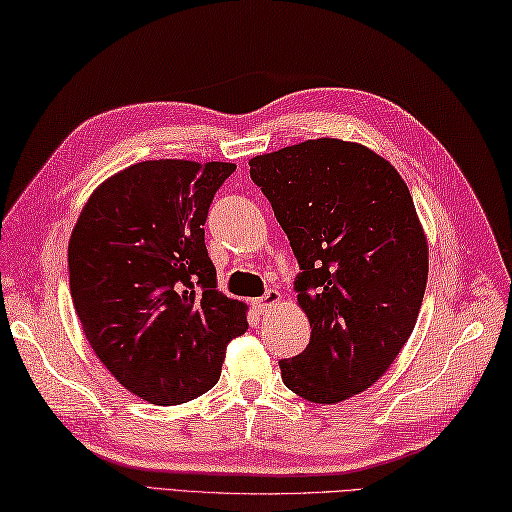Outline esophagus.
<instances>
[{
    "label": "esophagus",
    "mask_w": 512,
    "mask_h": 512,
    "mask_svg": "<svg viewBox=\"0 0 512 512\" xmlns=\"http://www.w3.org/2000/svg\"><path fill=\"white\" fill-rule=\"evenodd\" d=\"M278 301H281V292H276V289H267L263 296L254 298V307L258 312H267L269 307H274Z\"/></svg>",
    "instance_id": "34e87169"
}]
</instances>
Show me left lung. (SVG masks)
Returning a JSON list of instances; mask_svg holds the SVG:
<instances>
[{
	"mask_svg": "<svg viewBox=\"0 0 512 512\" xmlns=\"http://www.w3.org/2000/svg\"><path fill=\"white\" fill-rule=\"evenodd\" d=\"M249 176L301 267L310 343L278 361L283 383L339 403L379 381L408 343L428 281V243L408 185L356 142L307 140L249 160Z\"/></svg>",
	"mask_w": 512,
	"mask_h": 512,
	"instance_id": "1",
	"label": "left lung"
}]
</instances>
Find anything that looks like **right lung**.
Instances as JSON below:
<instances>
[{"label":"right lung","instance_id":"1","mask_svg":"<svg viewBox=\"0 0 512 512\" xmlns=\"http://www.w3.org/2000/svg\"><path fill=\"white\" fill-rule=\"evenodd\" d=\"M231 162L147 160L93 191L69 240L86 341L115 379L156 406L214 388L247 307L216 289L205 220Z\"/></svg>","mask_w":512,"mask_h":512}]
</instances>
